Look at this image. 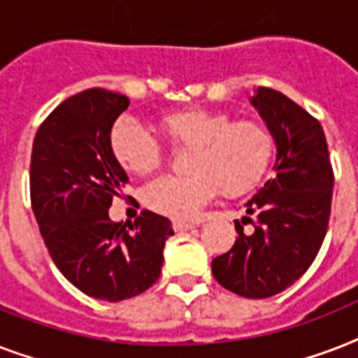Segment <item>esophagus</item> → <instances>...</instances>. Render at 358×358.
Here are the masks:
<instances>
[{"instance_id":"esophagus-1","label":"esophagus","mask_w":358,"mask_h":358,"mask_svg":"<svg viewBox=\"0 0 358 358\" xmlns=\"http://www.w3.org/2000/svg\"><path fill=\"white\" fill-rule=\"evenodd\" d=\"M173 229H174V232H185V230L195 229V224H193V223H185V221H174Z\"/></svg>"}]
</instances>
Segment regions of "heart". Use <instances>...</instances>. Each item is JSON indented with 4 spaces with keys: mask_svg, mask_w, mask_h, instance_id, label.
Returning a JSON list of instances; mask_svg holds the SVG:
<instances>
[{
    "mask_svg": "<svg viewBox=\"0 0 358 358\" xmlns=\"http://www.w3.org/2000/svg\"><path fill=\"white\" fill-rule=\"evenodd\" d=\"M162 131L178 148H191L187 176H162L146 185L145 204L176 221H191L217 195L239 196L266 178L275 156L273 134L256 120H234L223 111L189 108L165 115ZM109 145L126 171L148 174L163 162V148L139 122L122 117Z\"/></svg>",
    "mask_w": 358,
    "mask_h": 358,
    "instance_id": "obj_1",
    "label": "heart"
}]
</instances>
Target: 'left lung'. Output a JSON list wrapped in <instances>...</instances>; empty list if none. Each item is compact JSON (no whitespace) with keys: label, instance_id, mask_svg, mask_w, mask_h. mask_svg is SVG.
Here are the masks:
<instances>
[{"label":"left lung","instance_id":"1","mask_svg":"<svg viewBox=\"0 0 358 358\" xmlns=\"http://www.w3.org/2000/svg\"><path fill=\"white\" fill-rule=\"evenodd\" d=\"M249 102L275 139V176L245 202L247 213H256L255 230L245 235L236 221V243L213 258L212 273L223 288L264 299L289 288L316 258L327 234L334 176L322 124L312 115L267 87H258Z\"/></svg>","mask_w":358,"mask_h":358}]
</instances>
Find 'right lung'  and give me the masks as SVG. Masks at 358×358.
I'll list each match as a JSON object with an SVG mask.
<instances>
[{
  "label": "right lung",
  "instance_id": "1",
  "mask_svg": "<svg viewBox=\"0 0 358 358\" xmlns=\"http://www.w3.org/2000/svg\"><path fill=\"white\" fill-rule=\"evenodd\" d=\"M128 106L119 92H78L42 122L31 152V206L53 264L80 292L109 303L156 282L174 234L167 217L148 210L129 224L109 219L128 182L109 134Z\"/></svg>",
  "mask_w": 358,
  "mask_h": 358
}]
</instances>
